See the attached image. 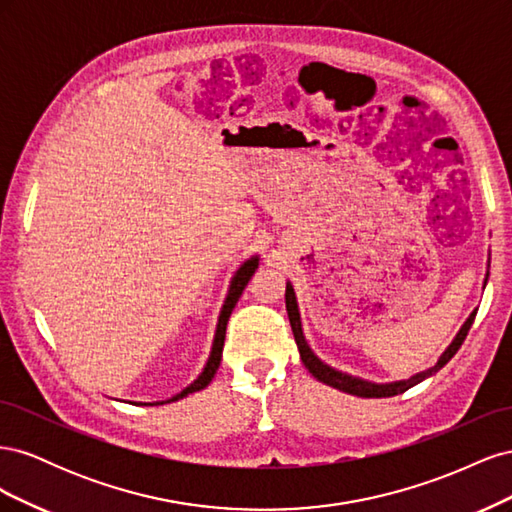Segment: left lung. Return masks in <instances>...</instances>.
<instances>
[{
    "mask_svg": "<svg viewBox=\"0 0 512 512\" xmlns=\"http://www.w3.org/2000/svg\"><path fill=\"white\" fill-rule=\"evenodd\" d=\"M487 277H489V271H487ZM487 277H485V284H487ZM286 312H288V320H290V327H292L294 342H297V348H299V354H301V361L307 367L309 374H312L316 380L333 386V389H337V391H344V393H350V395H356V397H393V395H399V393L408 391L410 386L423 382L425 378L436 374V371H440L457 354V350L461 348L463 339H466V335H468V331L472 327V322H474V316H476V312H472L468 316V320L463 322V327L455 335L451 346H448L440 354V359H438L436 365L421 371V374H414L408 380L378 384V382H369V380H363V378L344 374V371H339V369H335V367H331V365H327V363L318 359V356L314 354V350L307 346V339L303 335V324H301L297 297H294V288H292L290 282L286 284Z\"/></svg>",
    "mask_w": 512,
    "mask_h": 512,
    "instance_id": "obj_1",
    "label": "left lung"
}]
</instances>
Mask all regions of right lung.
Returning <instances> with one entry per match:
<instances>
[{"instance_id":"add662e5","label":"right lung","mask_w":512,"mask_h":512,"mask_svg":"<svg viewBox=\"0 0 512 512\" xmlns=\"http://www.w3.org/2000/svg\"><path fill=\"white\" fill-rule=\"evenodd\" d=\"M258 269V256H252L250 260H245L243 265L237 269L235 277L230 280V288H228V294H226V301L222 305V312H220V318H218V329H215V337H213V346H211V354H209V361L205 365V369L200 371V376L190 384L185 386V389L181 393H177L175 397H170L166 401H153V404H143V406H162V404H170V401H177V399H183L188 397L190 393H196V391H203L205 386L213 380L215 371H218L220 367V361H222V350H224V337H226V324H228V318L232 314V309H235L239 297L243 294L247 282L252 280L254 271Z\"/></svg>"}]
</instances>
